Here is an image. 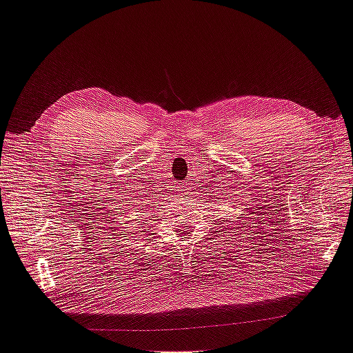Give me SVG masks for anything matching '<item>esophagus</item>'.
<instances>
[{
  "instance_id": "34e87169",
  "label": "esophagus",
  "mask_w": 353,
  "mask_h": 353,
  "mask_svg": "<svg viewBox=\"0 0 353 353\" xmlns=\"http://www.w3.org/2000/svg\"><path fill=\"white\" fill-rule=\"evenodd\" d=\"M183 195H187V196L190 198V195H193V192H190V189H184L183 190Z\"/></svg>"
}]
</instances>
